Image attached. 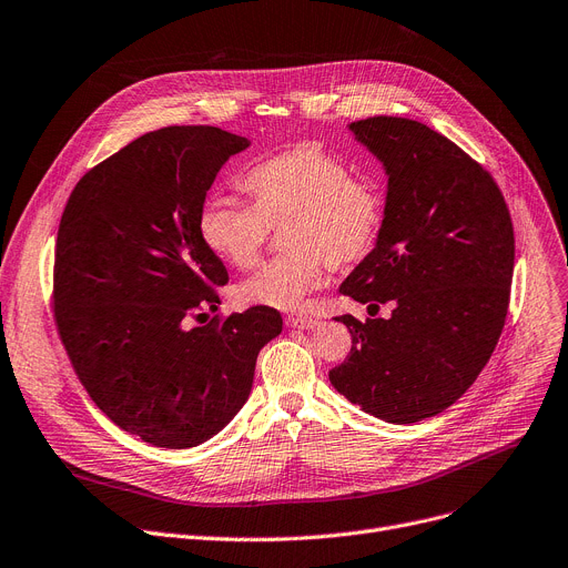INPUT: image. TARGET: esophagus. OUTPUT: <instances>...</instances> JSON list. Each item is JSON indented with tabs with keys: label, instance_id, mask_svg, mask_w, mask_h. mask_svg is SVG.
<instances>
[{
	"label": "esophagus",
	"instance_id": "34e87169",
	"mask_svg": "<svg viewBox=\"0 0 568 568\" xmlns=\"http://www.w3.org/2000/svg\"><path fill=\"white\" fill-rule=\"evenodd\" d=\"M285 324L290 326V329H302V332H311V329H315V326H320L317 320L302 317V315H287Z\"/></svg>",
	"mask_w": 568,
	"mask_h": 568
}]
</instances>
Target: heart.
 Listing matches in <instances>:
<instances>
[{"instance_id":"heart-1","label":"heart","mask_w":568,"mask_h":568,"mask_svg":"<svg viewBox=\"0 0 568 568\" xmlns=\"http://www.w3.org/2000/svg\"><path fill=\"white\" fill-rule=\"evenodd\" d=\"M253 202L234 195L206 197L197 232L219 260L251 268L272 227L283 230L285 255L262 264L236 285L244 304L304 311L329 264L345 268L375 246L384 223L379 189L320 144L304 142L260 161L246 174Z\"/></svg>"}]
</instances>
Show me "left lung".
Wrapping results in <instances>:
<instances>
[{"mask_svg": "<svg viewBox=\"0 0 568 568\" xmlns=\"http://www.w3.org/2000/svg\"><path fill=\"white\" fill-rule=\"evenodd\" d=\"M384 165V223L341 292L389 317L341 315L347 359L334 389L389 424L454 405L488 364L514 278V225L495 179L449 138L405 116L352 122Z\"/></svg>", "mask_w": 568, "mask_h": 568, "instance_id": "obj_1", "label": "left lung"}]
</instances>
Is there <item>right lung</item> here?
Returning <instances> with one entry per match:
<instances>
[{
  "instance_id": "obj_1",
  "label": "right lung",
  "mask_w": 568,
  "mask_h": 568,
  "mask_svg": "<svg viewBox=\"0 0 568 568\" xmlns=\"http://www.w3.org/2000/svg\"><path fill=\"white\" fill-rule=\"evenodd\" d=\"M251 142L216 126L144 133L75 184L57 232L54 320L108 419L163 449L221 433L248 400L281 313L216 308L223 262L197 232L206 191Z\"/></svg>"
}]
</instances>
